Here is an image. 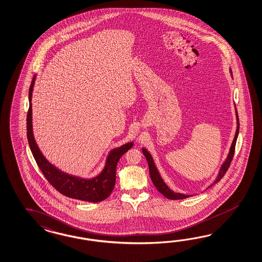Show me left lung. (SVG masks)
Instances as JSON below:
<instances>
[{
    "label": "left lung",
    "mask_w": 262,
    "mask_h": 262,
    "mask_svg": "<svg viewBox=\"0 0 262 262\" xmlns=\"http://www.w3.org/2000/svg\"><path fill=\"white\" fill-rule=\"evenodd\" d=\"M235 113H236V121H237V127H236V132H235V135H234V138H233V143H232V146H231V149L229 151V155L227 157L226 161L223 163V165L221 166V169L220 170V173H219V177L215 179L214 183H212V185L217 183L220 181V179L222 177L225 176L227 170L229 169L231 162L233 160V155H234V149H235V143H236V139H237V135H238V132H239V120H238V114H237V111L235 108ZM143 151V155L146 157L147 159V162L149 165V176H150V179L152 181L154 185L156 186V189L158 190L159 192H161L165 198H168V199H172V200H177V199H184V198H189V195L184 194V193H179V192H174L173 191H171L170 188L165 184V182L163 181L162 178L160 177L158 170L156 169V165L155 162L152 160V157L149 155V151L146 149H142ZM212 185H211L210 187H212Z\"/></svg>",
    "instance_id": "1"
}]
</instances>
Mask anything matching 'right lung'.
<instances>
[{
  "label": "right lung",
  "mask_w": 262,
  "mask_h": 262,
  "mask_svg": "<svg viewBox=\"0 0 262 262\" xmlns=\"http://www.w3.org/2000/svg\"><path fill=\"white\" fill-rule=\"evenodd\" d=\"M35 76L32 79L31 85L29 88V108L27 116V135L29 140V148L32 151L36 163L41 170L42 174L47 180L60 193L64 194L68 198L79 199L89 202H100L105 200L113 191L115 185L116 177V166L121 156L134 146V143H127L117 149H114L110 152L106 158V166L98 177L92 179H83L79 177H72L67 174L63 171L56 169L51 165L42 155L38 148L34 136L32 133V123H31V98L32 91L34 85Z\"/></svg>",
  "instance_id": "right-lung-1"
}]
</instances>
